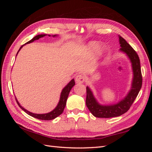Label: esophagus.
Listing matches in <instances>:
<instances>
[{
    "instance_id": "obj_1",
    "label": "esophagus",
    "mask_w": 152,
    "mask_h": 152,
    "mask_svg": "<svg viewBox=\"0 0 152 152\" xmlns=\"http://www.w3.org/2000/svg\"><path fill=\"white\" fill-rule=\"evenodd\" d=\"M84 80H85V77L83 75H82V74L77 75L75 77V82L77 84L83 83Z\"/></svg>"
}]
</instances>
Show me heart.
Masks as SVG:
<instances>
[{
    "label": "heart",
    "mask_w": 152,
    "mask_h": 152,
    "mask_svg": "<svg viewBox=\"0 0 152 152\" xmlns=\"http://www.w3.org/2000/svg\"><path fill=\"white\" fill-rule=\"evenodd\" d=\"M98 45V43L95 41H92V42H89L87 45V53L88 54H91L95 51V50L97 49ZM104 51V49L103 47L100 46L98 48L97 50H96V56L99 58L101 56V55H102Z\"/></svg>",
    "instance_id": "heart-1"
}]
</instances>
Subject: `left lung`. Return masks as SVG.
<instances>
[{
    "instance_id": "left-lung-1",
    "label": "left lung",
    "mask_w": 152,
    "mask_h": 152,
    "mask_svg": "<svg viewBox=\"0 0 152 152\" xmlns=\"http://www.w3.org/2000/svg\"><path fill=\"white\" fill-rule=\"evenodd\" d=\"M118 37L121 47L120 51L127 55L132 65L133 79L131 89L126 97L118 103L110 105H102L97 102L89 87H86V106L91 113L96 117H116L125 113L130 108L141 88L142 75L138 55L125 39L120 35H118Z\"/></svg>"
}]
</instances>
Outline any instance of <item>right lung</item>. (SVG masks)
Wrapping results in <instances>:
<instances>
[{
    "label": "right lung",
    "instance_id": "right-lung-1",
    "mask_svg": "<svg viewBox=\"0 0 152 152\" xmlns=\"http://www.w3.org/2000/svg\"><path fill=\"white\" fill-rule=\"evenodd\" d=\"M45 35H47L46 34H40V35H36L35 37H34L31 40H30V41H28V42H27L25 44H30L32 42H34V41L36 40H38L40 38H42V37H45ZM49 36H50L49 35H48ZM58 36L57 35H53V37H56ZM25 44L21 46V48H20L19 50H18L17 54H16V56L18 53H19V51L20 50V49L23 48V45H25ZM75 80L74 79H72L69 83L64 87V88L63 89L61 93V95H60V98H59V102L58 104V105L56 106V107L55 108L53 111L50 112L48 113H43V114H37V113H31L29 111H28V110H26V109H25L23 107H22L20 105V103L18 102L17 99L16 98V102L18 103V104L19 105V107L23 110V111L25 112H26L27 114L33 117L34 118H38V119H40V120H44V121H50V120H53V119L56 118L57 117H58L59 115H60L63 113V110H64V108H65V106H66V100H67V98L68 97V95H69V93H70V92L72 89V87L75 86ZM16 98V97H15Z\"/></svg>",
    "mask_w": 152,
    "mask_h": 152
}]
</instances>
